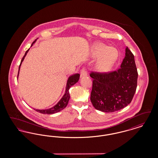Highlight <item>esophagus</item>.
Listing matches in <instances>:
<instances>
[{
	"label": "esophagus",
	"mask_w": 158,
	"mask_h": 158,
	"mask_svg": "<svg viewBox=\"0 0 158 158\" xmlns=\"http://www.w3.org/2000/svg\"><path fill=\"white\" fill-rule=\"evenodd\" d=\"M80 74H81V77H85V76H86L88 75V73H87V71H86L85 68H83L81 70Z\"/></svg>",
	"instance_id": "34e87169"
}]
</instances>
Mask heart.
Returning <instances> with one entry per match:
<instances>
[{
	"label": "heart",
	"instance_id": "heart-1",
	"mask_svg": "<svg viewBox=\"0 0 158 158\" xmlns=\"http://www.w3.org/2000/svg\"><path fill=\"white\" fill-rule=\"evenodd\" d=\"M93 55L96 57L102 56L97 64V68L100 72H106L113 68L118 58L119 53L115 48L100 43L94 45Z\"/></svg>",
	"mask_w": 158,
	"mask_h": 158
}]
</instances>
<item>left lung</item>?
<instances>
[{"instance_id":"1","label":"left lung","mask_w":158,"mask_h":158,"mask_svg":"<svg viewBox=\"0 0 158 158\" xmlns=\"http://www.w3.org/2000/svg\"><path fill=\"white\" fill-rule=\"evenodd\" d=\"M120 68L107 73L92 72L90 101L97 110L112 113L128 105L135 94L138 73L135 56L127 47Z\"/></svg>"}]
</instances>
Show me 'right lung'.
I'll list each match as a JSON object with an SVG mask.
<instances>
[{
  "label": "right lung",
  "instance_id": "obj_1",
  "mask_svg": "<svg viewBox=\"0 0 158 158\" xmlns=\"http://www.w3.org/2000/svg\"><path fill=\"white\" fill-rule=\"evenodd\" d=\"M35 41H36V40L32 43L31 47H32V46L33 45V44L35 43ZM29 50H30V48L25 52V55H24V56L23 57L22 60H21V63H20L19 67L18 77V76H19V72L20 67H21V64H22V62H23V60H24L25 57L26 56L27 53L28 52ZM79 77H80V75H79V73H76L75 75L70 76L68 78L67 83H66V86L65 93H64V95L63 96V97L61 98V99L58 102V103H57L56 105H54L52 108H48V109H45V110H37V109L35 110V109H34V110H35V111H37L38 113L44 114H53L58 113V112H59L60 111L63 110L64 108H66V106L68 105V102H69V99H70V94H69V90L70 88L72 86L74 85L76 83H77L79 81Z\"/></svg>",
  "mask_w": 158,
  "mask_h": 158
}]
</instances>
